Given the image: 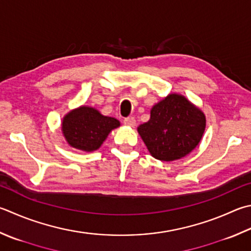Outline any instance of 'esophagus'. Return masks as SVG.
I'll list each match as a JSON object with an SVG mask.
<instances>
[{"mask_svg": "<svg viewBox=\"0 0 251 251\" xmlns=\"http://www.w3.org/2000/svg\"><path fill=\"white\" fill-rule=\"evenodd\" d=\"M124 124L126 125V126H131V127H134L135 126V119L133 117H127V118H126V119L124 120Z\"/></svg>", "mask_w": 251, "mask_h": 251, "instance_id": "esophagus-1", "label": "esophagus"}]
</instances>
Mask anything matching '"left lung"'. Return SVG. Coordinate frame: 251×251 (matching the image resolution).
Returning a JSON list of instances; mask_svg holds the SVG:
<instances>
[{
	"mask_svg": "<svg viewBox=\"0 0 251 251\" xmlns=\"http://www.w3.org/2000/svg\"><path fill=\"white\" fill-rule=\"evenodd\" d=\"M205 115L177 93L169 94L151 109L148 122L138 132L154 158L173 162L190 154L204 133Z\"/></svg>",
	"mask_w": 251,
	"mask_h": 251,
	"instance_id": "obj_1",
	"label": "left lung"
}]
</instances>
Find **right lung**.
<instances>
[{"instance_id":"1","label":"right lung","mask_w":251,"mask_h":251,"mask_svg":"<svg viewBox=\"0 0 251 251\" xmlns=\"http://www.w3.org/2000/svg\"><path fill=\"white\" fill-rule=\"evenodd\" d=\"M120 126L116 118L103 116L96 108L79 106L63 117L61 130L71 148L94 152L100 148L112 130Z\"/></svg>"}]
</instances>
